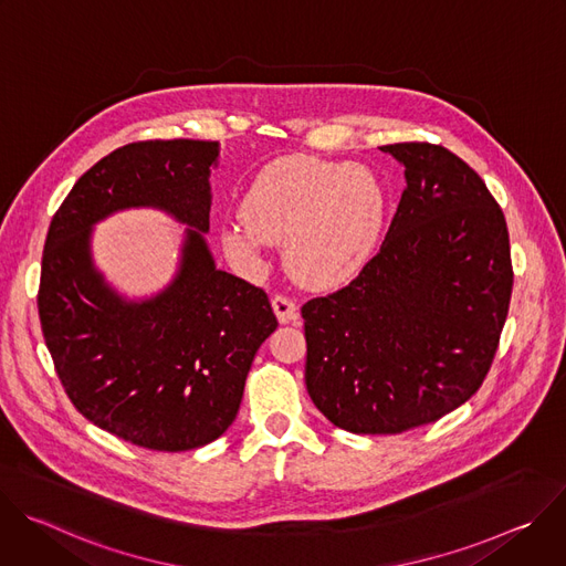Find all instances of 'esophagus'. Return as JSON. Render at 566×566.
<instances>
[{"instance_id":"1","label":"esophagus","mask_w":566,"mask_h":566,"mask_svg":"<svg viewBox=\"0 0 566 566\" xmlns=\"http://www.w3.org/2000/svg\"><path fill=\"white\" fill-rule=\"evenodd\" d=\"M273 311H275V315H277V319L282 322V325L297 319V315H300L297 313V304L291 297H286V295H275L273 297Z\"/></svg>"}]
</instances>
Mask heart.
<instances>
[{"label":"heart","instance_id":"heart-1","mask_svg":"<svg viewBox=\"0 0 566 566\" xmlns=\"http://www.w3.org/2000/svg\"><path fill=\"white\" fill-rule=\"evenodd\" d=\"M385 221V192L365 166L313 156L269 164L244 197V214L230 219L223 244L258 255L284 241V260L306 286L329 289L356 277L374 255Z\"/></svg>","mask_w":566,"mask_h":566}]
</instances>
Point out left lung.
<instances>
[{
  "mask_svg": "<svg viewBox=\"0 0 566 566\" xmlns=\"http://www.w3.org/2000/svg\"><path fill=\"white\" fill-rule=\"evenodd\" d=\"M406 190L356 280L302 306L315 408L354 434L434 423L481 387L509 315V228L486 184L432 143L382 145Z\"/></svg>",
  "mask_w": 566,
  "mask_h": 566,
  "instance_id": "8db88e82",
  "label": "left lung"
}]
</instances>
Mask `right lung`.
<instances>
[{
	"instance_id": "right-lung-1",
	"label": "right lung",
	"mask_w": 566,
	"mask_h": 566,
	"mask_svg": "<svg viewBox=\"0 0 566 566\" xmlns=\"http://www.w3.org/2000/svg\"><path fill=\"white\" fill-rule=\"evenodd\" d=\"M217 158V140L118 147L75 181L44 241L38 311L57 378L80 415L147 450L219 439L277 329L269 295L219 271L203 239ZM127 207L189 223L176 280L147 301L118 296L91 260V228Z\"/></svg>"
}]
</instances>
